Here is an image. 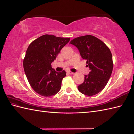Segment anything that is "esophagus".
I'll list each match as a JSON object with an SVG mask.
<instances>
[{"label": "esophagus", "instance_id": "esophagus-1", "mask_svg": "<svg viewBox=\"0 0 134 134\" xmlns=\"http://www.w3.org/2000/svg\"><path fill=\"white\" fill-rule=\"evenodd\" d=\"M68 73H69V74H70V75H73V74H74V73H74V72H70V71H68Z\"/></svg>", "mask_w": 134, "mask_h": 134}]
</instances>
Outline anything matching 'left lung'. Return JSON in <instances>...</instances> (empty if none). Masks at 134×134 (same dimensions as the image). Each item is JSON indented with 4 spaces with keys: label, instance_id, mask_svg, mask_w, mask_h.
<instances>
[{
    "label": "left lung",
    "instance_id": "obj_1",
    "mask_svg": "<svg viewBox=\"0 0 134 134\" xmlns=\"http://www.w3.org/2000/svg\"><path fill=\"white\" fill-rule=\"evenodd\" d=\"M79 50L81 57L87 60L90 72L79 85V91L87 96H93L102 91L108 82L113 69L112 55L103 41L93 35H87L70 41Z\"/></svg>",
    "mask_w": 134,
    "mask_h": 134
}]
</instances>
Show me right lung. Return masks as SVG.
I'll return each instance as SVG.
<instances>
[{"instance_id":"right-lung-1","label":"right lung","mask_w":134,"mask_h":134,"mask_svg":"<svg viewBox=\"0 0 134 134\" xmlns=\"http://www.w3.org/2000/svg\"><path fill=\"white\" fill-rule=\"evenodd\" d=\"M70 38L43 35L30 44L23 60V68L30 85L37 93L49 97L61 90L66 72H57L51 64Z\"/></svg>"}]
</instances>
